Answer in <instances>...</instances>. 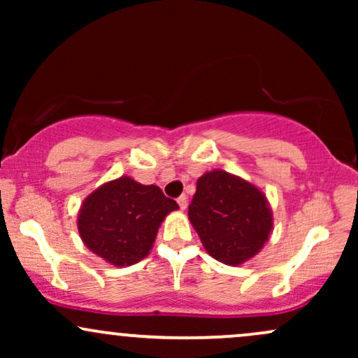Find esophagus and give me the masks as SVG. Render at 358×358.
<instances>
[{
  "mask_svg": "<svg viewBox=\"0 0 358 358\" xmlns=\"http://www.w3.org/2000/svg\"><path fill=\"white\" fill-rule=\"evenodd\" d=\"M176 202H178L180 208H182V210H185V208H187V205H188V199L185 195H182L178 200H176Z\"/></svg>",
  "mask_w": 358,
  "mask_h": 358,
  "instance_id": "obj_1",
  "label": "esophagus"
}]
</instances>
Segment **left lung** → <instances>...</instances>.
<instances>
[{
    "mask_svg": "<svg viewBox=\"0 0 358 358\" xmlns=\"http://www.w3.org/2000/svg\"><path fill=\"white\" fill-rule=\"evenodd\" d=\"M188 219L205 250L227 266H239L264 248L273 232V210L256 185L224 170L196 180Z\"/></svg>",
    "mask_w": 358,
    "mask_h": 358,
    "instance_id": "left-lung-1",
    "label": "left lung"
}]
</instances>
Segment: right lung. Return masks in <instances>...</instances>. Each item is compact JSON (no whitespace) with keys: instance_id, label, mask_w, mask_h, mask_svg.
<instances>
[{"instance_id":"obj_1","label":"right lung","mask_w":358,"mask_h":358,"mask_svg":"<svg viewBox=\"0 0 358 358\" xmlns=\"http://www.w3.org/2000/svg\"><path fill=\"white\" fill-rule=\"evenodd\" d=\"M178 208L159 187L141 185L124 175L87 195L80 205L77 229L89 250L124 268L150 254L162 222Z\"/></svg>"}]
</instances>
